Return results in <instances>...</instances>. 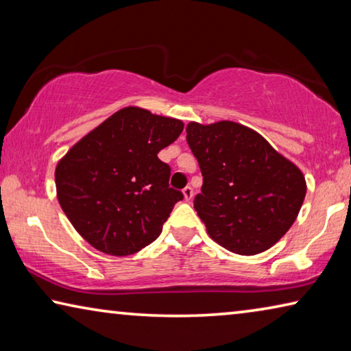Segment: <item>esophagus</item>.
<instances>
[{
    "instance_id": "1",
    "label": "esophagus",
    "mask_w": 351,
    "mask_h": 351,
    "mask_svg": "<svg viewBox=\"0 0 351 351\" xmlns=\"http://www.w3.org/2000/svg\"><path fill=\"white\" fill-rule=\"evenodd\" d=\"M182 193H184V198H186V201H190V199H192V197H193V189L190 187V186L184 187L182 189Z\"/></svg>"
}]
</instances>
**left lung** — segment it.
I'll use <instances>...</instances> for the list:
<instances>
[{
  "instance_id": "obj_1",
  "label": "left lung",
  "mask_w": 351,
  "mask_h": 351,
  "mask_svg": "<svg viewBox=\"0 0 351 351\" xmlns=\"http://www.w3.org/2000/svg\"><path fill=\"white\" fill-rule=\"evenodd\" d=\"M187 142L203 175L193 207L207 234L240 255L276 245L305 199L302 171L254 130L230 121L190 122Z\"/></svg>"
}]
</instances>
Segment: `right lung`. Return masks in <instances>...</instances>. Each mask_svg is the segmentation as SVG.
Wrapping results in <instances>:
<instances>
[{"label":"right lung","instance_id":"1","mask_svg":"<svg viewBox=\"0 0 351 351\" xmlns=\"http://www.w3.org/2000/svg\"><path fill=\"white\" fill-rule=\"evenodd\" d=\"M184 123L128 106L88 133L56 169L57 197L77 232L110 255H130L158 239L182 192L169 186L158 153Z\"/></svg>","mask_w":351,"mask_h":351}]
</instances>
